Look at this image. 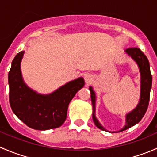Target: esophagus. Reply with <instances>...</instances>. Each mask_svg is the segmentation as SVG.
<instances>
[{"label":"esophagus","mask_w":157,"mask_h":157,"mask_svg":"<svg viewBox=\"0 0 157 157\" xmlns=\"http://www.w3.org/2000/svg\"><path fill=\"white\" fill-rule=\"evenodd\" d=\"M84 80H85V82H86V84H90V83H91L93 80V76H92L91 74H86V75H85V77H84Z\"/></svg>","instance_id":"esophagus-1"}]
</instances>
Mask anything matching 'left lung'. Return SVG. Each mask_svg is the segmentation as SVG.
Instances as JSON below:
<instances>
[{"mask_svg":"<svg viewBox=\"0 0 157 157\" xmlns=\"http://www.w3.org/2000/svg\"><path fill=\"white\" fill-rule=\"evenodd\" d=\"M125 52L129 56L131 57L133 60L138 65L140 73V101L136 106L131 112L127 114L125 116V125L122 129L117 132L125 131L128 128L135 125L139 122L147 112V107L150 100V90L152 87V75L150 73V63L147 56L143 53L141 50L138 48H129L125 50ZM91 93V100L93 104V119L96 126L102 131H106L105 128L99 123L96 117V93L92 86L89 88ZM113 133V132H112Z\"/></svg>","mask_w":157,"mask_h":157,"instance_id":"8db88e82","label":"left lung"}]
</instances>
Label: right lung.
Segmentation results:
<instances>
[{"instance_id": "1", "label": "right lung", "mask_w": 157, "mask_h": 157, "mask_svg": "<svg viewBox=\"0 0 157 157\" xmlns=\"http://www.w3.org/2000/svg\"><path fill=\"white\" fill-rule=\"evenodd\" d=\"M23 54L22 51L16 55L8 74L9 101L12 111L33 129L44 131L60 127L67 118L70 102L83 87L84 80L79 77L50 94H39L23 81L20 69Z\"/></svg>"}]
</instances>
